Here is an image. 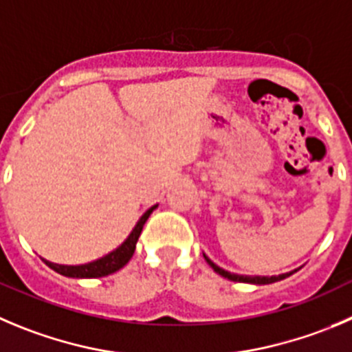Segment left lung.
<instances>
[{
    "instance_id": "1",
    "label": "left lung",
    "mask_w": 352,
    "mask_h": 352,
    "mask_svg": "<svg viewBox=\"0 0 352 352\" xmlns=\"http://www.w3.org/2000/svg\"><path fill=\"white\" fill-rule=\"evenodd\" d=\"M203 257H205V261L208 262L210 267L213 269V271L217 272V274L224 276V278H228V280L231 281H239V283H252V285H269V283H276V281H281L285 280V278H288V276L294 274L295 271H290V272H285V274H278V276H248V274H234V272H229L226 271V269L219 267V265L215 264L213 261H210L208 257H206L205 254H203Z\"/></svg>"
}]
</instances>
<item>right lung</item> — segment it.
<instances>
[{
	"label": "right lung",
	"mask_w": 352,
	"mask_h": 352,
	"mask_svg": "<svg viewBox=\"0 0 352 352\" xmlns=\"http://www.w3.org/2000/svg\"><path fill=\"white\" fill-rule=\"evenodd\" d=\"M157 208V205L151 206L146 213L139 219V222L135 224V228L131 229V232L128 234V238L118 246L116 250L109 252L104 257L97 258L94 262H88V264H80V265H65V264H55V262L47 261V258H43L45 264L48 265L50 269H54L55 272L62 276H67V278H102V276H109L113 272L120 271L123 265L128 264V261L131 258L133 252H135V245L139 241V236L142 232L144 224L149 219L151 213Z\"/></svg>",
	"instance_id": "right-lung-1"
}]
</instances>
